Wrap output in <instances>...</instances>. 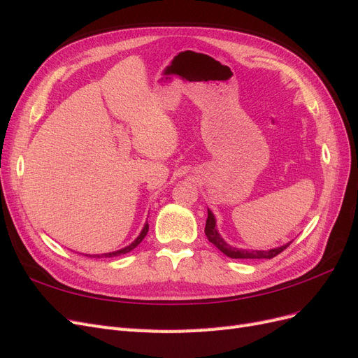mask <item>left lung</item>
<instances>
[{"label": "left lung", "mask_w": 358, "mask_h": 358, "mask_svg": "<svg viewBox=\"0 0 358 358\" xmlns=\"http://www.w3.org/2000/svg\"><path fill=\"white\" fill-rule=\"evenodd\" d=\"M204 233L208 236V239L210 243H213L216 248L220 249L222 254L230 258H245V259H257V258H273L278 254H280L289 246V243L279 246L275 249H268V251H248V249H237L230 246L229 243H225V241L220 236V233L216 231V221L213 213L208 209V220H206V227H204Z\"/></svg>", "instance_id": "left-lung-1"}]
</instances>
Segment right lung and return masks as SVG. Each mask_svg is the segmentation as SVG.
Wrapping results in <instances>:
<instances>
[{
	"instance_id": "obj_1",
	"label": "right lung",
	"mask_w": 358,
	"mask_h": 358,
	"mask_svg": "<svg viewBox=\"0 0 358 358\" xmlns=\"http://www.w3.org/2000/svg\"><path fill=\"white\" fill-rule=\"evenodd\" d=\"M148 231H149V224L146 222L145 224V227H143V230L140 231V234H138V237L137 239L131 243V245H128V246H125V248H122V249H119V251H115V252H109V254H96V255H88V257H91V258H110V257H117V255H122V254H127V252H129V251H133V249L142 242L143 239H145V236L148 234Z\"/></svg>"
}]
</instances>
